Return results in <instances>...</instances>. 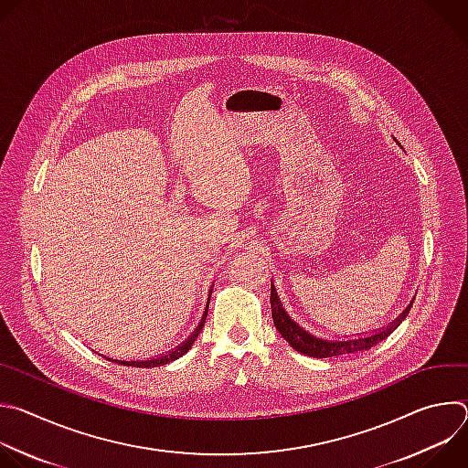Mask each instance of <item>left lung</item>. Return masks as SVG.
I'll return each mask as SVG.
<instances>
[{
	"mask_svg": "<svg viewBox=\"0 0 468 468\" xmlns=\"http://www.w3.org/2000/svg\"><path fill=\"white\" fill-rule=\"evenodd\" d=\"M271 305H272V318L276 324V329L280 331V335L300 354H305L309 357H316V359H325V357H339V356H346V354H357V352H365L370 350L372 346L379 345L383 339H387L390 333L399 325L410 309L399 314L398 320H394L390 325H387V329H379L378 333L370 337H359V339H352V341H324L318 339L314 335H309L305 329H302L282 307V302L278 298L276 289L272 287L271 291Z\"/></svg>",
	"mask_w": 468,
	"mask_h": 468,
	"instance_id": "obj_1",
	"label": "left lung"
}]
</instances>
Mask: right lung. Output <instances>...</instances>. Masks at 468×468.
Instances as JSON below:
<instances>
[{
    "instance_id": "1",
    "label": "right lung",
    "mask_w": 468,
    "mask_h": 468,
    "mask_svg": "<svg viewBox=\"0 0 468 468\" xmlns=\"http://www.w3.org/2000/svg\"><path fill=\"white\" fill-rule=\"evenodd\" d=\"M207 309H209V305H207ZM206 318H207V311H206V314H204V318H202V322H199V325L196 327V331L192 333V335L181 345V346H177L176 350H172L170 354H165V356H159V357H155V359H148V361H118V359H109V357H105L107 361H112V363H118V365H125V367H137V368H152V367H163V365H166V363H170V361H176V359H179L183 354H186L188 352V348L194 345V341L197 339V335H199V331H202V327H204V324H206Z\"/></svg>"
}]
</instances>
